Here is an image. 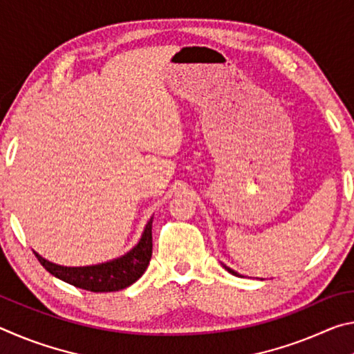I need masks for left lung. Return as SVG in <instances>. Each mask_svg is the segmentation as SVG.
I'll return each mask as SVG.
<instances>
[{
  "label": "left lung",
  "instance_id": "left-lung-1",
  "mask_svg": "<svg viewBox=\"0 0 354 354\" xmlns=\"http://www.w3.org/2000/svg\"><path fill=\"white\" fill-rule=\"evenodd\" d=\"M227 272H230V273H232V274H236V277H237V273H236L234 270H231V268H227Z\"/></svg>",
  "mask_w": 354,
  "mask_h": 354
}]
</instances>
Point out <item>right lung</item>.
I'll return each mask as SVG.
<instances>
[{
    "label": "right lung",
    "mask_w": 354,
    "mask_h": 354,
    "mask_svg": "<svg viewBox=\"0 0 354 354\" xmlns=\"http://www.w3.org/2000/svg\"><path fill=\"white\" fill-rule=\"evenodd\" d=\"M153 217L147 223L140 242L128 254L115 261L91 267H62L45 261L37 253L39 262L56 278L91 292H117L136 283L147 270L153 254Z\"/></svg>",
    "instance_id": "add662e5"
}]
</instances>
